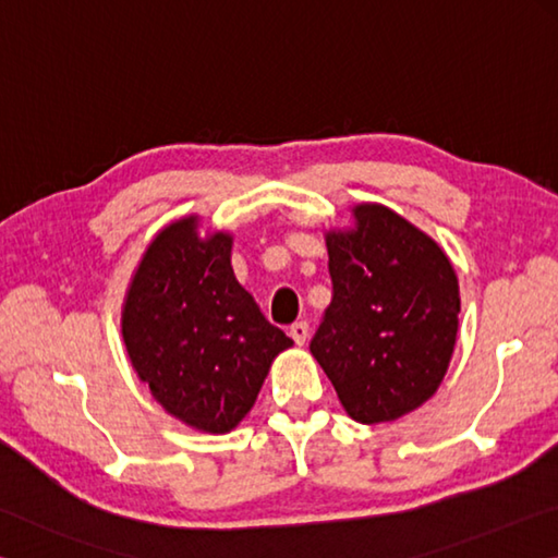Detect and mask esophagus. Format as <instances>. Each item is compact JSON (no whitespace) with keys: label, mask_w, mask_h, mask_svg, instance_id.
I'll list each match as a JSON object with an SVG mask.
<instances>
[{"label":"esophagus","mask_w":558,"mask_h":558,"mask_svg":"<svg viewBox=\"0 0 558 558\" xmlns=\"http://www.w3.org/2000/svg\"><path fill=\"white\" fill-rule=\"evenodd\" d=\"M308 333H311V326L306 324V320H296V324L289 328V336L294 338L296 345H304L308 340Z\"/></svg>","instance_id":"1"}]
</instances>
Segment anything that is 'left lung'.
<instances>
[{
    "label": "left lung",
    "mask_w": 558,
    "mask_h": 558,
    "mask_svg": "<svg viewBox=\"0 0 558 558\" xmlns=\"http://www.w3.org/2000/svg\"><path fill=\"white\" fill-rule=\"evenodd\" d=\"M353 225L326 232L333 301L311 355L360 424L422 407L451 365L461 291L436 240L379 203L350 208Z\"/></svg>",
    "instance_id": "1"
}]
</instances>
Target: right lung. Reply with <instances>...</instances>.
Returning a JSON list of instances; mask_svg holds the SVG:
<instances>
[{
  "label": "right lung",
  "instance_id": "right-lung-1",
  "mask_svg": "<svg viewBox=\"0 0 558 558\" xmlns=\"http://www.w3.org/2000/svg\"><path fill=\"white\" fill-rule=\"evenodd\" d=\"M232 234L198 215L166 225L144 250L122 304L134 373L166 414L228 434L257 402L274 357L294 345L234 279Z\"/></svg>",
  "mask_w": 558,
  "mask_h": 558
}]
</instances>
